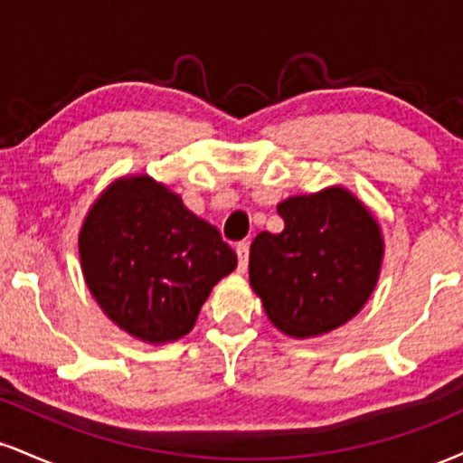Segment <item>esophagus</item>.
I'll use <instances>...</instances> for the list:
<instances>
[{
    "instance_id": "obj_1",
    "label": "esophagus",
    "mask_w": 463,
    "mask_h": 463,
    "mask_svg": "<svg viewBox=\"0 0 463 463\" xmlns=\"http://www.w3.org/2000/svg\"><path fill=\"white\" fill-rule=\"evenodd\" d=\"M237 256H239V271H246L248 269V260H250V246H248V243H239Z\"/></svg>"
}]
</instances>
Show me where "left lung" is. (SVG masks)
Segmentation results:
<instances>
[{"label": "left lung", "mask_w": 463, "mask_h": 463, "mask_svg": "<svg viewBox=\"0 0 463 463\" xmlns=\"http://www.w3.org/2000/svg\"><path fill=\"white\" fill-rule=\"evenodd\" d=\"M278 213L285 231L259 232L250 246V285L288 336L336 330L360 313L380 280V224L345 187L291 196Z\"/></svg>", "instance_id": "1"}]
</instances>
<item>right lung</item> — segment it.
I'll return each mask as SVG.
<instances>
[{
	"mask_svg": "<svg viewBox=\"0 0 463 463\" xmlns=\"http://www.w3.org/2000/svg\"><path fill=\"white\" fill-rule=\"evenodd\" d=\"M80 259L103 313L153 345L185 336L211 288L237 267L220 231L148 175L122 176L94 200Z\"/></svg>",
	"mask_w": 463,
	"mask_h": 463,
	"instance_id": "add662e5",
	"label": "right lung"
}]
</instances>
